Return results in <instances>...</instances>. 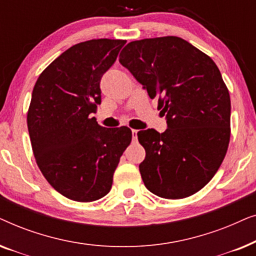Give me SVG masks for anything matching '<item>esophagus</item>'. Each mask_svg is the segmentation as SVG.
I'll use <instances>...</instances> for the list:
<instances>
[{
  "label": "esophagus",
  "instance_id": "obj_1",
  "mask_svg": "<svg viewBox=\"0 0 256 256\" xmlns=\"http://www.w3.org/2000/svg\"><path fill=\"white\" fill-rule=\"evenodd\" d=\"M138 130H135V129H132V141H136V140H138Z\"/></svg>",
  "mask_w": 256,
  "mask_h": 256
}]
</instances>
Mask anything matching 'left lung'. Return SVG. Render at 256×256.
I'll list each match as a JSON object with an SVG mask.
<instances>
[{
	"label": "left lung",
	"instance_id": "8db88e82",
	"mask_svg": "<svg viewBox=\"0 0 256 256\" xmlns=\"http://www.w3.org/2000/svg\"><path fill=\"white\" fill-rule=\"evenodd\" d=\"M118 62L158 98L168 128L138 132L146 149L143 183L166 199L192 196L214 176L230 135V99L216 62L188 42L168 36L128 43Z\"/></svg>",
	"mask_w": 256,
	"mask_h": 256
}]
</instances>
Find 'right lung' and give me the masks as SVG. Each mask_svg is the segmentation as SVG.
I'll return each instance as SVG.
<instances>
[{"label":"right lung","instance_id":"add662e5","mask_svg":"<svg viewBox=\"0 0 256 256\" xmlns=\"http://www.w3.org/2000/svg\"><path fill=\"white\" fill-rule=\"evenodd\" d=\"M124 44L102 38L73 45L34 87L26 121L34 158L51 186L72 200L104 197L132 142L128 127L104 128L90 116L101 104V78Z\"/></svg>","mask_w":256,"mask_h":256}]
</instances>
